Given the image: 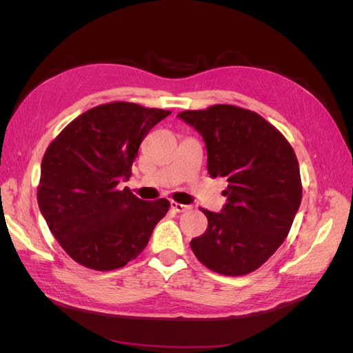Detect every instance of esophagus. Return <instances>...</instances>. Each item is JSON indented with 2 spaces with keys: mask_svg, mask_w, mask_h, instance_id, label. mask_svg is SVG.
<instances>
[{
  "mask_svg": "<svg viewBox=\"0 0 353 353\" xmlns=\"http://www.w3.org/2000/svg\"><path fill=\"white\" fill-rule=\"evenodd\" d=\"M170 208H172L175 212H185V210H190L191 208L190 206H185V205H181V203L178 201H170Z\"/></svg>",
  "mask_w": 353,
  "mask_h": 353,
  "instance_id": "34e87169",
  "label": "esophagus"
}]
</instances>
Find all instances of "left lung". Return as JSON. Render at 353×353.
Wrapping results in <instances>:
<instances>
[{
	"instance_id": "8db88e82",
	"label": "left lung",
	"mask_w": 353,
	"mask_h": 353,
	"mask_svg": "<svg viewBox=\"0 0 353 353\" xmlns=\"http://www.w3.org/2000/svg\"><path fill=\"white\" fill-rule=\"evenodd\" d=\"M178 116L203 135L210 178H227L221 213L201 209L205 234L191 240L196 258L213 272L256 271L290 232L302 201L296 153L287 138L256 112L215 104Z\"/></svg>"
}]
</instances>
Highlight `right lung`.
Segmentation results:
<instances>
[{
  "mask_svg": "<svg viewBox=\"0 0 353 353\" xmlns=\"http://www.w3.org/2000/svg\"><path fill=\"white\" fill-rule=\"evenodd\" d=\"M169 110L130 101L95 105L47 147L38 205L52 236L85 268L113 271L140 254L170 208L144 201L119 183L131 176L141 141Z\"/></svg>",
  "mask_w": 353,
  "mask_h": 353,
  "instance_id": "right-lung-1",
  "label": "right lung"
}]
</instances>
